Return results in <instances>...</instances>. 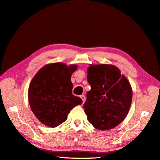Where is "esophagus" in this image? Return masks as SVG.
Here are the masks:
<instances>
[{
  "instance_id": "34e87169",
  "label": "esophagus",
  "mask_w": 160,
  "mask_h": 160,
  "mask_svg": "<svg viewBox=\"0 0 160 160\" xmlns=\"http://www.w3.org/2000/svg\"><path fill=\"white\" fill-rule=\"evenodd\" d=\"M80 98L82 99V102L84 103L85 100H86V98H85V96L84 95H80Z\"/></svg>"
}]
</instances>
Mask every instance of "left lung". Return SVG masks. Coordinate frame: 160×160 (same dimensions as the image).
<instances>
[{
    "instance_id": "1",
    "label": "left lung",
    "mask_w": 160,
    "mask_h": 160,
    "mask_svg": "<svg viewBox=\"0 0 160 160\" xmlns=\"http://www.w3.org/2000/svg\"><path fill=\"white\" fill-rule=\"evenodd\" d=\"M87 73L91 91L83 108L88 120L99 130L113 129L125 119L130 109L131 84L113 65L91 64Z\"/></svg>"
}]
</instances>
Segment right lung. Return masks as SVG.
I'll return each instance as SVG.
<instances>
[{"label": "right lung", "mask_w": 160, "mask_h": 160, "mask_svg": "<svg viewBox=\"0 0 160 160\" xmlns=\"http://www.w3.org/2000/svg\"><path fill=\"white\" fill-rule=\"evenodd\" d=\"M78 65L50 63L37 72L30 83L28 102L32 112L42 124L56 128L68 118L74 107L82 103L72 94V73Z\"/></svg>", "instance_id": "right-lung-1"}]
</instances>
